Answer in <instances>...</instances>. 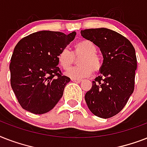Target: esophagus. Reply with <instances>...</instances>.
I'll return each mask as SVG.
<instances>
[{
    "mask_svg": "<svg viewBox=\"0 0 147 147\" xmlns=\"http://www.w3.org/2000/svg\"><path fill=\"white\" fill-rule=\"evenodd\" d=\"M71 81L74 82H81L82 79H77V78H71Z\"/></svg>",
    "mask_w": 147,
    "mask_h": 147,
    "instance_id": "esophagus-1",
    "label": "esophagus"
}]
</instances>
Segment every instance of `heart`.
I'll use <instances>...</instances> for the list:
<instances>
[{
	"mask_svg": "<svg viewBox=\"0 0 147 147\" xmlns=\"http://www.w3.org/2000/svg\"><path fill=\"white\" fill-rule=\"evenodd\" d=\"M96 52V46L92 41L83 40L75 45L74 53L68 48L62 49L58 60L62 69L66 70L74 64L76 57L82 56L78 61L79 65L69 69L65 75L71 78H82L90 76L93 71L98 73L102 69L103 59Z\"/></svg>",
	"mask_w": 147,
	"mask_h": 147,
	"instance_id": "b5f03b06",
	"label": "heart"
}]
</instances>
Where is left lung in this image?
<instances>
[{"label":"left lung","instance_id":"left-lung-1","mask_svg":"<svg viewBox=\"0 0 147 147\" xmlns=\"http://www.w3.org/2000/svg\"><path fill=\"white\" fill-rule=\"evenodd\" d=\"M81 34L100 48L104 58L100 75L92 82L85 101L95 116L110 118L123 109L134 90L137 66L134 47L110 29H87Z\"/></svg>","mask_w":147,"mask_h":147}]
</instances>
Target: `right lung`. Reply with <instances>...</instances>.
Here are the masks:
<instances>
[{"label": "right lung", "mask_w": 147, "mask_h": 147, "mask_svg": "<svg viewBox=\"0 0 147 147\" xmlns=\"http://www.w3.org/2000/svg\"><path fill=\"white\" fill-rule=\"evenodd\" d=\"M76 35L39 31L17 42L10 59V85L24 110L42 114L59 102L70 78L57 66L58 56Z\"/></svg>", "instance_id": "1"}]
</instances>
